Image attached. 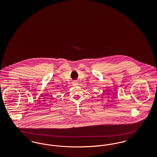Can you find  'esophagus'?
<instances>
[{
	"mask_svg": "<svg viewBox=\"0 0 157 157\" xmlns=\"http://www.w3.org/2000/svg\"><path fill=\"white\" fill-rule=\"evenodd\" d=\"M77 83H77V82H73V84H74V85H77Z\"/></svg>",
	"mask_w": 157,
	"mask_h": 157,
	"instance_id": "1",
	"label": "esophagus"
}]
</instances>
